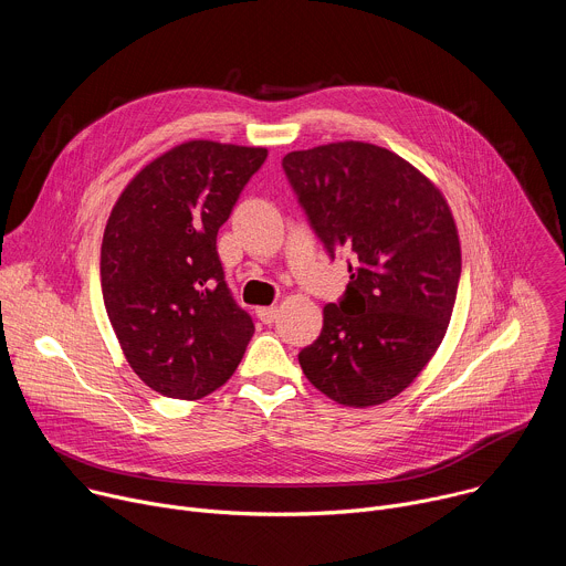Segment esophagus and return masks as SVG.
I'll list each match as a JSON object with an SVG mask.
<instances>
[{
  "label": "esophagus",
  "mask_w": 566,
  "mask_h": 566,
  "mask_svg": "<svg viewBox=\"0 0 566 566\" xmlns=\"http://www.w3.org/2000/svg\"><path fill=\"white\" fill-rule=\"evenodd\" d=\"M258 317L264 322V325H271V322H275L277 317V308L275 306H264L258 311Z\"/></svg>",
  "instance_id": "obj_1"
}]
</instances>
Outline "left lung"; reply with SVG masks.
Masks as SVG:
<instances>
[{
    "instance_id": "obj_1",
    "label": "left lung",
    "mask_w": 566,
    "mask_h": 566,
    "mask_svg": "<svg viewBox=\"0 0 566 566\" xmlns=\"http://www.w3.org/2000/svg\"><path fill=\"white\" fill-rule=\"evenodd\" d=\"M282 168L329 260L349 255V284L300 367L340 406H380L446 336L461 275L450 208L408 160L371 143L291 151Z\"/></svg>"
}]
</instances>
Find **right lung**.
<instances>
[{
	"mask_svg": "<svg viewBox=\"0 0 566 566\" xmlns=\"http://www.w3.org/2000/svg\"><path fill=\"white\" fill-rule=\"evenodd\" d=\"M266 156L264 147L184 143L145 166L109 214L105 308L129 367L168 398L221 387L255 334L226 284L217 232Z\"/></svg>",
	"mask_w": 566,
	"mask_h": 566,
	"instance_id": "obj_1",
	"label": "right lung"
}]
</instances>
